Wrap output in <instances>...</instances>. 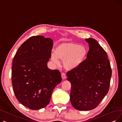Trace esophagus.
I'll use <instances>...</instances> for the list:
<instances>
[{"mask_svg": "<svg viewBox=\"0 0 122 122\" xmlns=\"http://www.w3.org/2000/svg\"><path fill=\"white\" fill-rule=\"evenodd\" d=\"M61 76H62V78L63 80H65V79H66V75L65 73H62L61 74Z\"/></svg>", "mask_w": 122, "mask_h": 122, "instance_id": "obj_1", "label": "esophagus"}]
</instances>
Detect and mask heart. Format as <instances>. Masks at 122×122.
Wrapping results in <instances>:
<instances>
[{
	"label": "heart",
	"instance_id": "1",
	"mask_svg": "<svg viewBox=\"0 0 122 122\" xmlns=\"http://www.w3.org/2000/svg\"><path fill=\"white\" fill-rule=\"evenodd\" d=\"M88 49L84 46L72 41H65L58 44L54 49L51 60L58 63V59L63 60V66L68 71L78 69L86 60Z\"/></svg>",
	"mask_w": 122,
	"mask_h": 122
}]
</instances>
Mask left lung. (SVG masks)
Instances as JSON below:
<instances>
[{
	"label": "left lung",
	"instance_id": "1",
	"mask_svg": "<svg viewBox=\"0 0 122 122\" xmlns=\"http://www.w3.org/2000/svg\"><path fill=\"white\" fill-rule=\"evenodd\" d=\"M89 51L77 69L67 73L71 84L70 101L74 108L88 111L97 107L109 89L112 70L106 51L92 38L86 39Z\"/></svg>",
	"mask_w": 122,
	"mask_h": 122
}]
</instances>
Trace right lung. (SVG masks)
<instances>
[{"instance_id": "add662e5", "label": "right lung", "mask_w": 122, "mask_h": 122, "mask_svg": "<svg viewBox=\"0 0 122 122\" xmlns=\"http://www.w3.org/2000/svg\"><path fill=\"white\" fill-rule=\"evenodd\" d=\"M53 41L42 36H33L18 49L12 62V81L18 100L32 110H38L49 103L53 89L61 82L60 72L50 70Z\"/></svg>"}]
</instances>
